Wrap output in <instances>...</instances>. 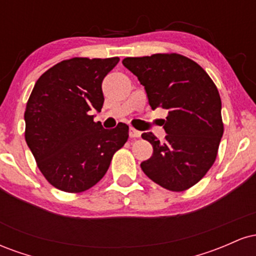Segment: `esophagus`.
Returning a JSON list of instances; mask_svg holds the SVG:
<instances>
[{"instance_id": "esophagus-1", "label": "esophagus", "mask_w": 256, "mask_h": 256, "mask_svg": "<svg viewBox=\"0 0 256 256\" xmlns=\"http://www.w3.org/2000/svg\"><path fill=\"white\" fill-rule=\"evenodd\" d=\"M140 134H142V132L136 130V128H130V137L131 138H138V137H140Z\"/></svg>"}]
</instances>
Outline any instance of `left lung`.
<instances>
[{
  "mask_svg": "<svg viewBox=\"0 0 256 256\" xmlns=\"http://www.w3.org/2000/svg\"><path fill=\"white\" fill-rule=\"evenodd\" d=\"M122 64L144 86L152 110L168 112L165 142L152 132L142 134L152 146V155L140 168L167 190L189 189L212 167L224 134L216 84L198 64L176 52L126 58Z\"/></svg>",
  "mask_w": 256,
  "mask_h": 256,
  "instance_id": "obj_1",
  "label": "left lung"
}]
</instances>
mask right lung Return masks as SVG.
Instances as JSON below:
<instances>
[{"label":"right lung","mask_w":256,"mask_h":256,"mask_svg":"<svg viewBox=\"0 0 256 256\" xmlns=\"http://www.w3.org/2000/svg\"><path fill=\"white\" fill-rule=\"evenodd\" d=\"M119 58H73L38 78L25 110V140L40 171L58 190L82 192L98 183L128 126L107 130L94 122L104 106L102 80Z\"/></svg>","instance_id":"obj_1"}]
</instances>
